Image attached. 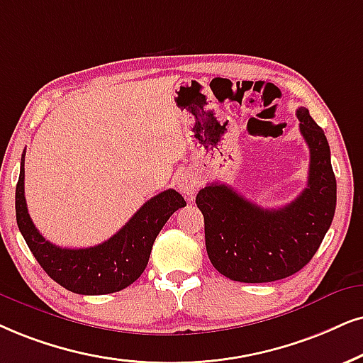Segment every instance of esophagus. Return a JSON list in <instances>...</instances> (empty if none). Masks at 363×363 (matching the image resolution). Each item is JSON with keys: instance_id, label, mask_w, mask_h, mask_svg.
Instances as JSON below:
<instances>
[{"instance_id": "34e87169", "label": "esophagus", "mask_w": 363, "mask_h": 363, "mask_svg": "<svg viewBox=\"0 0 363 363\" xmlns=\"http://www.w3.org/2000/svg\"><path fill=\"white\" fill-rule=\"evenodd\" d=\"M176 187L187 197V199H192L197 191V181L192 174L181 172L176 176Z\"/></svg>"}]
</instances>
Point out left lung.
Masks as SVG:
<instances>
[{
	"label": "left lung",
	"mask_w": 363,
	"mask_h": 363,
	"mask_svg": "<svg viewBox=\"0 0 363 363\" xmlns=\"http://www.w3.org/2000/svg\"><path fill=\"white\" fill-rule=\"evenodd\" d=\"M310 149L308 184L290 204L263 209L226 184H208L196 196L204 216L206 250L219 273L241 283L291 277L313 258L337 206L330 145L308 108L296 110Z\"/></svg>",
	"instance_id": "left-lung-1"
}]
</instances>
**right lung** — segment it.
I'll use <instances>...</instances> for the list:
<instances>
[{"label": "right lung", "instance_id": "add662e5", "mask_svg": "<svg viewBox=\"0 0 363 363\" xmlns=\"http://www.w3.org/2000/svg\"><path fill=\"white\" fill-rule=\"evenodd\" d=\"M184 197L167 189L149 199L125 226L102 245L60 247L45 240L31 221L25 199V150L16 184V223L30 251L52 279L79 295H107L121 291L144 273L155 238Z\"/></svg>", "mask_w": 363, "mask_h": 363}]
</instances>
